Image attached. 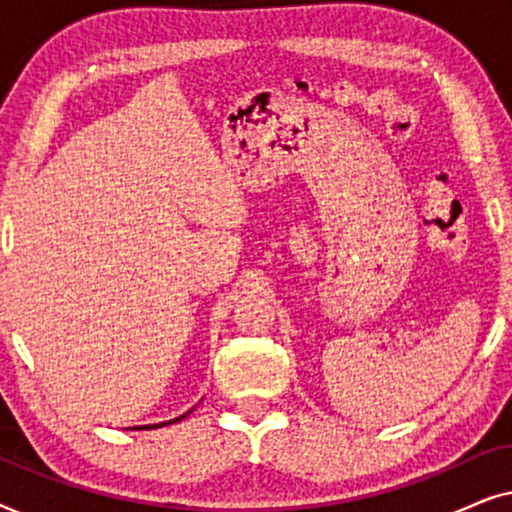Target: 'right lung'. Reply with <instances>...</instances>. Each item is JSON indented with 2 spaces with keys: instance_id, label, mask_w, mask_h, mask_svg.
I'll return each instance as SVG.
<instances>
[{
  "instance_id": "right-lung-1",
  "label": "right lung",
  "mask_w": 512,
  "mask_h": 512,
  "mask_svg": "<svg viewBox=\"0 0 512 512\" xmlns=\"http://www.w3.org/2000/svg\"><path fill=\"white\" fill-rule=\"evenodd\" d=\"M188 412H191V410H188ZM188 412H186V415H181V417H174V419H170V422H160V424H146V426H135V431H142V429H158V426H167V424L181 422V419L188 417Z\"/></svg>"
}]
</instances>
